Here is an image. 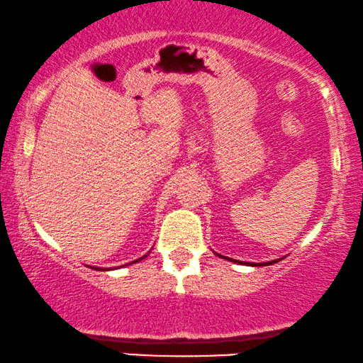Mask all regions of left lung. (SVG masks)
<instances>
[{"mask_svg": "<svg viewBox=\"0 0 363 363\" xmlns=\"http://www.w3.org/2000/svg\"><path fill=\"white\" fill-rule=\"evenodd\" d=\"M216 256H220V257H225V259H228V261H233V262H240V264H246V262H242V261H236V259H231V257H226V256H221V255H218V252H215ZM281 259H274V261H267V262H252V264H250V266H269V264H274V262H279Z\"/></svg>", "mask_w": 363, "mask_h": 363, "instance_id": "obj_1", "label": "left lung"}]
</instances>
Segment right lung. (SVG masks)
Returning <instances> with one entry per match:
<instances>
[{
	"label": "right lung",
	"instance_id": "obj_1",
	"mask_svg": "<svg viewBox=\"0 0 363 363\" xmlns=\"http://www.w3.org/2000/svg\"><path fill=\"white\" fill-rule=\"evenodd\" d=\"M143 257H147V255L145 256H142V257H138V259H135V261H132V262H128V264H135V262H138V261H142ZM128 264H123V266H128ZM123 266H121V267H123ZM91 267V269H97V271H106V267H96V266H89ZM107 271H112L111 267H108Z\"/></svg>",
	"mask_w": 363,
	"mask_h": 363
}]
</instances>
